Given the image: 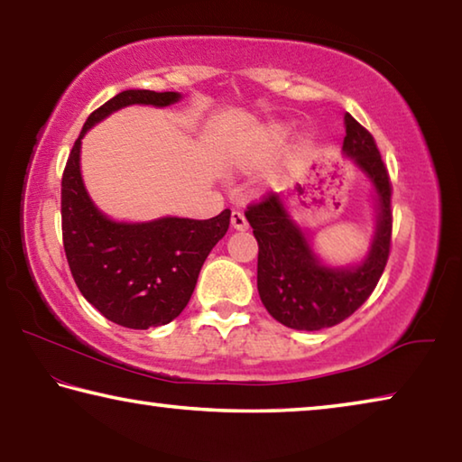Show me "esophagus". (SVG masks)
<instances>
[{
  "label": "esophagus",
  "instance_id": "1",
  "mask_svg": "<svg viewBox=\"0 0 462 462\" xmlns=\"http://www.w3.org/2000/svg\"><path fill=\"white\" fill-rule=\"evenodd\" d=\"M230 222H232V228L234 230H246L248 228V222H246V217H245V214L242 212H232V217H230Z\"/></svg>",
  "mask_w": 462,
  "mask_h": 462
}]
</instances>
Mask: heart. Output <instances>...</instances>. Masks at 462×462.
I'll return each instance as SVG.
<instances>
[{
    "label": "heart",
    "mask_w": 462,
    "mask_h": 462,
    "mask_svg": "<svg viewBox=\"0 0 462 462\" xmlns=\"http://www.w3.org/2000/svg\"><path fill=\"white\" fill-rule=\"evenodd\" d=\"M287 136V128L283 126H273L269 128V140L271 143H281Z\"/></svg>",
    "instance_id": "heart-1"
}]
</instances>
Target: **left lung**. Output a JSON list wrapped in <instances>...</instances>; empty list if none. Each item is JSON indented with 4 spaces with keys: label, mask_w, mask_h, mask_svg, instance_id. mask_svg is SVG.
I'll return each instance as SVG.
<instances>
[{
    "label": "left lung",
    "mask_w": 462,
    "mask_h": 462,
    "mask_svg": "<svg viewBox=\"0 0 462 462\" xmlns=\"http://www.w3.org/2000/svg\"><path fill=\"white\" fill-rule=\"evenodd\" d=\"M342 152L371 183L374 232L361 259L330 264L316 253L314 236L289 212V195L271 193L246 209L259 242L256 287L269 314L293 330H322L340 324L363 306L389 259L391 183L373 136L353 116H344Z\"/></svg>",
    "instance_id": "obj_1"
}]
</instances>
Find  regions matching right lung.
<instances>
[{
    "mask_svg": "<svg viewBox=\"0 0 462 462\" xmlns=\"http://www.w3.org/2000/svg\"><path fill=\"white\" fill-rule=\"evenodd\" d=\"M177 101H181L177 91L118 93L85 122L62 173V245L75 283L101 316L132 330L165 326L181 314L209 250L228 232L230 209L209 220L175 216L148 222L112 220L85 189L81 140L122 107H167Z\"/></svg>",
    "mask_w": 462,
    "mask_h": 462,
    "instance_id": "right-lung-1",
    "label": "right lung"
}]
</instances>
